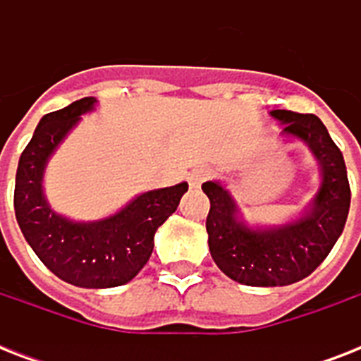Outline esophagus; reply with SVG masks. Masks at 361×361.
<instances>
[{
  "mask_svg": "<svg viewBox=\"0 0 361 361\" xmlns=\"http://www.w3.org/2000/svg\"><path fill=\"white\" fill-rule=\"evenodd\" d=\"M208 176H209V170H206V169L192 170L191 174H189V185H191L192 189H198V187L202 185V181L206 180Z\"/></svg>",
  "mask_w": 361,
  "mask_h": 361,
  "instance_id": "esophagus-1",
  "label": "esophagus"
}]
</instances>
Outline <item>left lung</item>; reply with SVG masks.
<instances>
[{
  "instance_id": "1",
  "label": "left lung",
  "mask_w": 361,
  "mask_h": 361,
  "mask_svg": "<svg viewBox=\"0 0 361 361\" xmlns=\"http://www.w3.org/2000/svg\"><path fill=\"white\" fill-rule=\"evenodd\" d=\"M269 116L283 123V135L311 149L322 181L300 219L264 228L241 219L236 200L219 181L204 183L212 258L223 274L247 286H285L313 274L341 236L350 208L345 159L324 123L314 114L290 110H271Z\"/></svg>"
}]
</instances>
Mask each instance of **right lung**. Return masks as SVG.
Returning <instances> with one entry per match:
<instances>
[{"mask_svg":"<svg viewBox=\"0 0 361 361\" xmlns=\"http://www.w3.org/2000/svg\"><path fill=\"white\" fill-rule=\"evenodd\" d=\"M95 103V97H84L42 116L20 155L14 214L25 241L54 275L82 288H112L129 283L146 266L155 232L189 185L183 181L142 192L106 219L78 223L56 214L42 192V174L56 147Z\"/></svg>","mask_w":361,"mask_h":361,"instance_id":"1","label":"right lung"}]
</instances>
